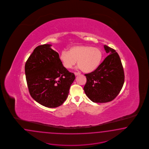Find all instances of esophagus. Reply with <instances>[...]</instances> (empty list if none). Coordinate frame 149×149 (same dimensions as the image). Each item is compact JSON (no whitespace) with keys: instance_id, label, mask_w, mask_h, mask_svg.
I'll use <instances>...</instances> for the list:
<instances>
[{"instance_id":"obj_1","label":"esophagus","mask_w":149,"mask_h":149,"mask_svg":"<svg viewBox=\"0 0 149 149\" xmlns=\"http://www.w3.org/2000/svg\"><path fill=\"white\" fill-rule=\"evenodd\" d=\"M74 74H75V76H78V75H80V73H79V72H75L74 73Z\"/></svg>"}]
</instances>
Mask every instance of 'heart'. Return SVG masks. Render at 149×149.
I'll return each mask as SVG.
<instances>
[{"mask_svg":"<svg viewBox=\"0 0 149 149\" xmlns=\"http://www.w3.org/2000/svg\"><path fill=\"white\" fill-rule=\"evenodd\" d=\"M60 60L67 69L72 68L77 63L79 68L86 73L93 72L98 68L103 58V52L98 47L88 45H77L72 47L69 52L63 50Z\"/></svg>","mask_w":149,"mask_h":149,"instance_id":"heart-1","label":"heart"}]
</instances>
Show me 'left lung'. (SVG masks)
I'll return each mask as SVG.
<instances>
[{
  "instance_id": "8db88e82",
  "label": "left lung",
  "mask_w": 149,
  "mask_h": 149,
  "mask_svg": "<svg viewBox=\"0 0 149 149\" xmlns=\"http://www.w3.org/2000/svg\"><path fill=\"white\" fill-rule=\"evenodd\" d=\"M109 55L93 72L86 74L84 87L87 96L95 103H106L115 99L122 89L125 74L120 56L116 50L104 45Z\"/></svg>"
}]
</instances>
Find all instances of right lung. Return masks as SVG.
<instances>
[{
	"label": "right lung",
	"mask_w": 149,
	"mask_h": 149,
	"mask_svg": "<svg viewBox=\"0 0 149 149\" xmlns=\"http://www.w3.org/2000/svg\"><path fill=\"white\" fill-rule=\"evenodd\" d=\"M51 45L37 46L25 64L29 93L36 102L47 108L61 105L68 97L75 77L61 62Z\"/></svg>",
	"instance_id": "add662e5"
}]
</instances>
